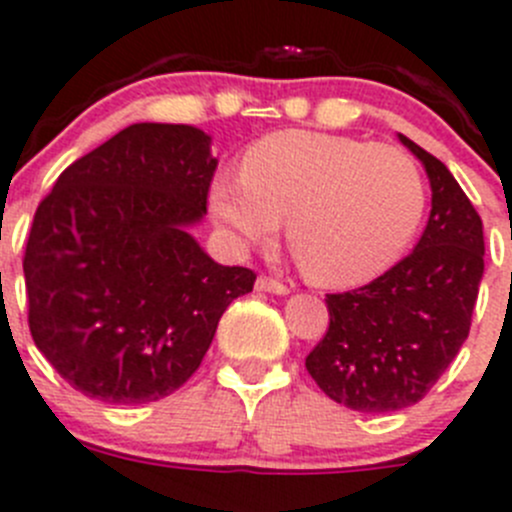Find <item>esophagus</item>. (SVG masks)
Returning a JSON list of instances; mask_svg holds the SVG:
<instances>
[{"instance_id": "1", "label": "esophagus", "mask_w": 512, "mask_h": 512, "mask_svg": "<svg viewBox=\"0 0 512 512\" xmlns=\"http://www.w3.org/2000/svg\"><path fill=\"white\" fill-rule=\"evenodd\" d=\"M256 289H259V292H269V294H289V287L287 284H281V281H276V279H271V276H259V279H256Z\"/></svg>"}]
</instances>
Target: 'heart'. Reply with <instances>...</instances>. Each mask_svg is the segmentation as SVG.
Listing matches in <instances>:
<instances>
[{
  "mask_svg": "<svg viewBox=\"0 0 512 512\" xmlns=\"http://www.w3.org/2000/svg\"><path fill=\"white\" fill-rule=\"evenodd\" d=\"M426 205L403 149L317 131H279L246 152L241 175L210 185V210L238 248L287 241L320 287H355L388 269L414 238Z\"/></svg>",
  "mask_w": 512,
  "mask_h": 512,
  "instance_id": "heart-1",
  "label": "heart"
}]
</instances>
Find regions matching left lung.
Listing matches in <instances>:
<instances>
[{
    "instance_id": "left-lung-1",
    "label": "left lung",
    "mask_w": 512,
    "mask_h": 512,
    "mask_svg": "<svg viewBox=\"0 0 512 512\" xmlns=\"http://www.w3.org/2000/svg\"><path fill=\"white\" fill-rule=\"evenodd\" d=\"M398 139L429 177L424 233L383 276L327 294L330 327L304 363L332 401L365 414L401 411L429 393L470 335L485 274L475 205L437 157L403 134Z\"/></svg>"
}]
</instances>
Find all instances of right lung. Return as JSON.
<instances>
[{"label": "right lung", "instance_id": "obj_1", "mask_svg": "<svg viewBox=\"0 0 512 512\" xmlns=\"http://www.w3.org/2000/svg\"><path fill=\"white\" fill-rule=\"evenodd\" d=\"M187 124H131L58 177L25 248L30 332L83 396L149 403L203 363L256 274L192 238L218 159Z\"/></svg>", "mask_w": 512, "mask_h": 512}]
</instances>
